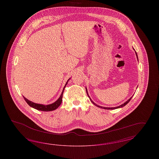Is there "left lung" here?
<instances>
[{"label": "left lung", "instance_id": "8db88e82", "mask_svg": "<svg viewBox=\"0 0 159 159\" xmlns=\"http://www.w3.org/2000/svg\"><path fill=\"white\" fill-rule=\"evenodd\" d=\"M134 49V48H133ZM134 51H135V49H134ZM135 54H136V57H137V59H138V55H137V53L136 52V51H135ZM86 92H87V94H88V97L90 99V100H91V102L95 105V106H97V107H99V108H103V109H106V110H114V109H117V108H121V107H124V106H126L128 103L130 101V100L131 99V98H132V97H130V98L129 99L128 101H126L125 103H123V104H122L120 106H118V107H102V106H98V105H97V104H96L92 99H91V98H90V97H89V94H88V90H87V88H86Z\"/></svg>", "mask_w": 159, "mask_h": 159}]
</instances>
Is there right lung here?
Returning a JSON list of instances; mask_svg holds the SVG:
<instances>
[{
  "label": "right lung",
  "mask_w": 159,
  "mask_h": 159,
  "mask_svg": "<svg viewBox=\"0 0 159 159\" xmlns=\"http://www.w3.org/2000/svg\"><path fill=\"white\" fill-rule=\"evenodd\" d=\"M70 79V78L67 80V82L66 83L62 92L61 94L60 97H59V98L56 101H55L53 103L51 104H48V105H43V104H37V103H34L32 101H30V100L27 99L26 98H25L24 97V98L25 99V101H26V102L29 105V106L31 107L32 108L36 109L38 110H40V111H53L56 110L59 106H60L61 102H62V95H63V92H64V90L66 86V85L68 83V80Z\"/></svg>",
  "instance_id": "right-lung-1"
}]
</instances>
